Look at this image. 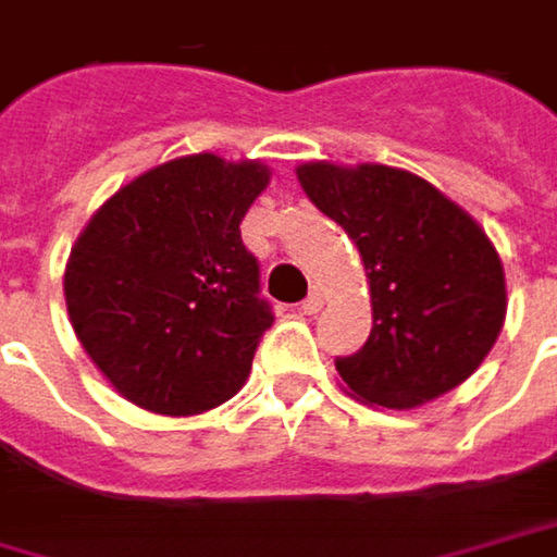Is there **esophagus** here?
Listing matches in <instances>:
<instances>
[{"mask_svg":"<svg viewBox=\"0 0 557 557\" xmlns=\"http://www.w3.org/2000/svg\"><path fill=\"white\" fill-rule=\"evenodd\" d=\"M321 306H324V299H321V293H309L306 299H302V314H318L321 311Z\"/></svg>","mask_w":557,"mask_h":557,"instance_id":"obj_1","label":"esophagus"}]
</instances>
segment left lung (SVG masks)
I'll list each match as a JSON object with an SVG mask.
<instances>
[{
  "label": "left lung",
  "mask_w": 557,
  "mask_h": 557,
  "mask_svg": "<svg viewBox=\"0 0 557 557\" xmlns=\"http://www.w3.org/2000/svg\"><path fill=\"white\" fill-rule=\"evenodd\" d=\"M311 205L356 243L372 289V334L337 359L366 404L412 409L473 375L505 324V268L485 230L407 170L306 163Z\"/></svg>",
  "instance_id": "1"
}]
</instances>
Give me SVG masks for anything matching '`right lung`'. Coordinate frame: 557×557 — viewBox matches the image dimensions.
<instances>
[{"instance_id": "right-lung-1", "label": "right lung", "mask_w": 557, "mask_h": 557, "mask_svg": "<svg viewBox=\"0 0 557 557\" xmlns=\"http://www.w3.org/2000/svg\"><path fill=\"white\" fill-rule=\"evenodd\" d=\"M268 180L255 160L182 157L119 188L84 226L65 306L125 400L195 416L246 384L274 311L239 223Z\"/></svg>"}]
</instances>
